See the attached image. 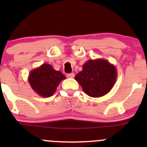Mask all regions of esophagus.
<instances>
[{"label":"esophagus","instance_id":"34e87169","mask_svg":"<svg viewBox=\"0 0 147 147\" xmlns=\"http://www.w3.org/2000/svg\"><path fill=\"white\" fill-rule=\"evenodd\" d=\"M67 77L69 78H72L75 77V74L73 73V72H71V73H68L67 74Z\"/></svg>","mask_w":147,"mask_h":147}]
</instances>
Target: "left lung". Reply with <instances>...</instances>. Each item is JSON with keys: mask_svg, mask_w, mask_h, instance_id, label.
Listing matches in <instances>:
<instances>
[{"mask_svg": "<svg viewBox=\"0 0 147 147\" xmlns=\"http://www.w3.org/2000/svg\"><path fill=\"white\" fill-rule=\"evenodd\" d=\"M117 79L116 67L105 60H88L75 80L83 91L92 97H100L110 91Z\"/></svg>", "mask_w": 147, "mask_h": 147, "instance_id": "8db88e82", "label": "left lung"}]
</instances>
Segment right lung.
Returning <instances> with one entry per match:
<instances>
[{"label":"right lung","mask_w":147,"mask_h":147,"mask_svg":"<svg viewBox=\"0 0 147 147\" xmlns=\"http://www.w3.org/2000/svg\"><path fill=\"white\" fill-rule=\"evenodd\" d=\"M63 79L65 77L62 72L55 70L50 65L43 64L30 72L29 82L38 94L48 97L53 95Z\"/></svg>","instance_id":"add662e5"}]
</instances>
